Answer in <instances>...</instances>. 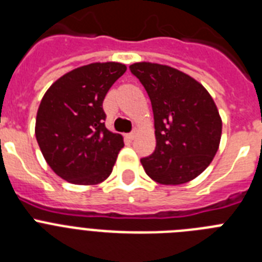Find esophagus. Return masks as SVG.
Masks as SVG:
<instances>
[{"label":"esophagus","mask_w":262,"mask_h":262,"mask_svg":"<svg viewBox=\"0 0 262 262\" xmlns=\"http://www.w3.org/2000/svg\"><path fill=\"white\" fill-rule=\"evenodd\" d=\"M136 136V131H133V133H129L128 135H127V139H129V140H133L134 138Z\"/></svg>","instance_id":"esophagus-1"}]
</instances>
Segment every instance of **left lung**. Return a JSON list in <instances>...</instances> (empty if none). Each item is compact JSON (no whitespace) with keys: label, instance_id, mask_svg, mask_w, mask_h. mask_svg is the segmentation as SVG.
<instances>
[{"label":"left lung","instance_id":"obj_1","mask_svg":"<svg viewBox=\"0 0 262 262\" xmlns=\"http://www.w3.org/2000/svg\"><path fill=\"white\" fill-rule=\"evenodd\" d=\"M151 99L156 148L140 160L145 173L161 185H181L201 174L214 159L222 118L202 84L172 67L156 62L129 66Z\"/></svg>","mask_w":262,"mask_h":262}]
</instances>
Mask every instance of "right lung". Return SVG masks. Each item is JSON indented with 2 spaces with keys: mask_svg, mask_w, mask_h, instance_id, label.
<instances>
[{
  "mask_svg": "<svg viewBox=\"0 0 262 262\" xmlns=\"http://www.w3.org/2000/svg\"><path fill=\"white\" fill-rule=\"evenodd\" d=\"M115 61L92 62L48 88L36 114L35 136L53 172L75 185H97L113 172L123 138L105 126L103 99L126 72Z\"/></svg>",
  "mask_w": 262,
  "mask_h": 262,
  "instance_id": "1",
  "label": "right lung"
}]
</instances>
